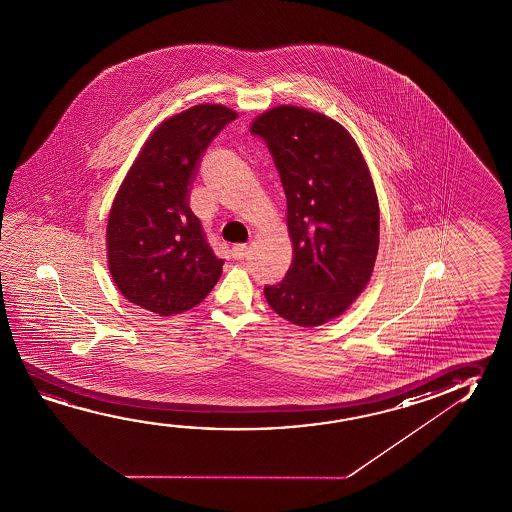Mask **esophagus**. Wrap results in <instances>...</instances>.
Here are the masks:
<instances>
[{"instance_id": "1", "label": "esophagus", "mask_w": 512, "mask_h": 512, "mask_svg": "<svg viewBox=\"0 0 512 512\" xmlns=\"http://www.w3.org/2000/svg\"><path fill=\"white\" fill-rule=\"evenodd\" d=\"M246 253H248V246L246 244H235L234 248H232V257L235 260H243L246 257Z\"/></svg>"}]
</instances>
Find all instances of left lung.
<instances>
[{
  "instance_id": "8db88e82",
  "label": "left lung",
  "mask_w": 512,
  "mask_h": 512,
  "mask_svg": "<svg viewBox=\"0 0 512 512\" xmlns=\"http://www.w3.org/2000/svg\"><path fill=\"white\" fill-rule=\"evenodd\" d=\"M287 200L293 262L266 285L269 307L298 327L341 316L364 291L380 239L377 193L352 135L334 119L277 107L253 121Z\"/></svg>"
}]
</instances>
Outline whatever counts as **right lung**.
Masks as SVG:
<instances>
[{"instance_id":"1","label":"right lung","mask_w":512,"mask_h":512,"mask_svg":"<svg viewBox=\"0 0 512 512\" xmlns=\"http://www.w3.org/2000/svg\"><path fill=\"white\" fill-rule=\"evenodd\" d=\"M237 118L223 105H196L153 132L110 210V275L128 302L159 316L193 309L216 285V257L189 207L200 162Z\"/></svg>"}]
</instances>
